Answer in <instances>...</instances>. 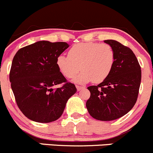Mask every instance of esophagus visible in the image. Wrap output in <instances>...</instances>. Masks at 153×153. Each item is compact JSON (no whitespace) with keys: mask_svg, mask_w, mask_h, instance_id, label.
I'll use <instances>...</instances> for the list:
<instances>
[{"mask_svg":"<svg viewBox=\"0 0 153 153\" xmlns=\"http://www.w3.org/2000/svg\"><path fill=\"white\" fill-rule=\"evenodd\" d=\"M76 88H77V90L78 91H80L82 89H84V86H78V85H76Z\"/></svg>","mask_w":153,"mask_h":153,"instance_id":"1","label":"esophagus"}]
</instances>
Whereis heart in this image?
Here are the masks:
<instances>
[{"label": "heart", "instance_id": "obj_1", "mask_svg": "<svg viewBox=\"0 0 153 153\" xmlns=\"http://www.w3.org/2000/svg\"><path fill=\"white\" fill-rule=\"evenodd\" d=\"M69 56L60 55L57 58V67L64 76L74 78L77 83L104 81L112 72L115 61L114 49L109 44L88 42L79 43L71 47Z\"/></svg>", "mask_w": 153, "mask_h": 153}]
</instances>
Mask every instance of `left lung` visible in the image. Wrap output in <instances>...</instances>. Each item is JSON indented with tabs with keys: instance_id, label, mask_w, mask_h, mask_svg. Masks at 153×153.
Returning a JSON list of instances; mask_svg holds the SVG:
<instances>
[{
	"instance_id": "left-lung-1",
	"label": "left lung",
	"mask_w": 153,
	"mask_h": 153,
	"mask_svg": "<svg viewBox=\"0 0 153 153\" xmlns=\"http://www.w3.org/2000/svg\"><path fill=\"white\" fill-rule=\"evenodd\" d=\"M115 54L112 72L98 86H88L90 97L86 103L89 115L108 121L124 116L132 109L138 98L141 70L138 59L129 47L114 40H106Z\"/></svg>"
}]
</instances>
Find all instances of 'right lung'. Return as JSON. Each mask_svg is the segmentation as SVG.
Here are the masks:
<instances>
[{
    "label": "right lung",
    "instance_id": "obj_1",
    "mask_svg": "<svg viewBox=\"0 0 153 153\" xmlns=\"http://www.w3.org/2000/svg\"><path fill=\"white\" fill-rule=\"evenodd\" d=\"M69 47L66 42L41 41L20 49L12 60L11 87L17 105L35 122L49 123L61 116L67 101L77 92L57 67V58ZM64 83L60 88L53 86Z\"/></svg>",
    "mask_w": 153,
    "mask_h": 153
}]
</instances>
